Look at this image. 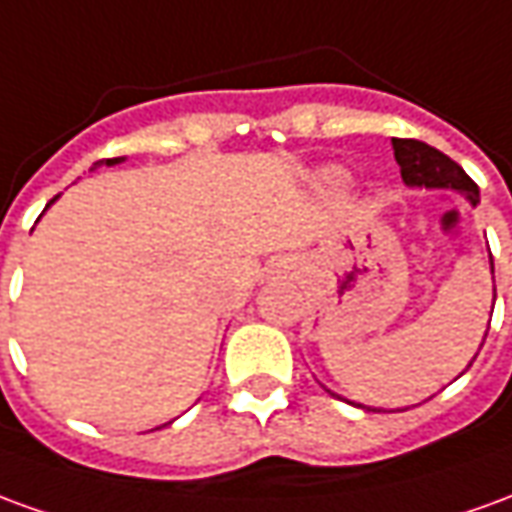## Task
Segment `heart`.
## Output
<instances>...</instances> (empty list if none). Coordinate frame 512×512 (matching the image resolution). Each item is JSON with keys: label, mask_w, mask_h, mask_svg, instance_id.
I'll return each instance as SVG.
<instances>
[{"label": "heart", "mask_w": 512, "mask_h": 512, "mask_svg": "<svg viewBox=\"0 0 512 512\" xmlns=\"http://www.w3.org/2000/svg\"><path fill=\"white\" fill-rule=\"evenodd\" d=\"M324 182L330 185L332 191H341L343 185H346V174H343V171H338V169H332V171H327V174H324Z\"/></svg>", "instance_id": "heart-1"}]
</instances>
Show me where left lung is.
Returning a JSON list of instances; mask_svg holds the SVG:
<instances>
[{"instance_id":"8db88e82","label":"left lung","mask_w":512,"mask_h":512,"mask_svg":"<svg viewBox=\"0 0 512 512\" xmlns=\"http://www.w3.org/2000/svg\"><path fill=\"white\" fill-rule=\"evenodd\" d=\"M391 144L393 155H396V163H399V169H402V180H405V185H410V188H432V191H435V188H438V191H441V188L443 191H455V194L466 196L468 205L477 207V202H480V188H477V182L471 180L466 171L457 166L452 157H446L443 152H438L435 146L424 144V141L393 138ZM493 299H496V288H493ZM485 338H488V330H485ZM485 338H482V343H485ZM474 357H471V363H474ZM471 363H468V366H471ZM349 405L363 407V410H371V413H382V410H385V407H368L360 405V402H349Z\"/></svg>"}]
</instances>
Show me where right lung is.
Here are the masks:
<instances>
[{
	"instance_id": "add662e5",
	"label": "right lung",
	"mask_w": 512,
	"mask_h": 512,
	"mask_svg": "<svg viewBox=\"0 0 512 512\" xmlns=\"http://www.w3.org/2000/svg\"><path fill=\"white\" fill-rule=\"evenodd\" d=\"M121 160H124V157H110V160H99V163H105V166H116V163H121ZM99 163H94V166H99ZM57 199V196H55ZM55 199H52V202H55ZM52 202H49V205H52ZM46 205V207H49Z\"/></svg>"
}]
</instances>
